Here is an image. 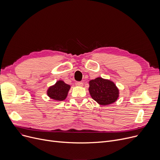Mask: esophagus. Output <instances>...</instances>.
<instances>
[{
    "mask_svg": "<svg viewBox=\"0 0 160 160\" xmlns=\"http://www.w3.org/2000/svg\"><path fill=\"white\" fill-rule=\"evenodd\" d=\"M77 85L78 86H80V87H82V86H83V82H78L77 83Z\"/></svg>",
    "mask_w": 160,
    "mask_h": 160,
    "instance_id": "esophagus-1",
    "label": "esophagus"
}]
</instances>
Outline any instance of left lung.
Returning a JSON list of instances; mask_svg holds the SVG:
<instances>
[{
  "instance_id": "obj_1",
  "label": "left lung",
  "mask_w": 160,
  "mask_h": 160,
  "mask_svg": "<svg viewBox=\"0 0 160 160\" xmlns=\"http://www.w3.org/2000/svg\"><path fill=\"white\" fill-rule=\"evenodd\" d=\"M91 97L100 105L107 106L114 103L119 96V90L115 83L101 77L89 82Z\"/></svg>"
}]
</instances>
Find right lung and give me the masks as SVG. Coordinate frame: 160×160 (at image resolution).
<instances>
[{
  "instance_id": "1",
  "label": "right lung",
  "mask_w": 160,
  "mask_h": 160,
  "mask_svg": "<svg viewBox=\"0 0 160 160\" xmlns=\"http://www.w3.org/2000/svg\"><path fill=\"white\" fill-rule=\"evenodd\" d=\"M70 88L71 86L63 80H58L54 85L48 88L47 94L56 101H62L67 98Z\"/></svg>"
}]
</instances>
